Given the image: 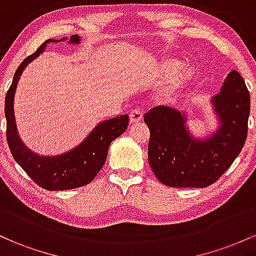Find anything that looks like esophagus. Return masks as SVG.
<instances>
[{
  "mask_svg": "<svg viewBox=\"0 0 256 256\" xmlns=\"http://www.w3.org/2000/svg\"><path fill=\"white\" fill-rule=\"evenodd\" d=\"M142 108H134L133 111H130L129 114V120H130V123H138L140 120H142Z\"/></svg>",
  "mask_w": 256,
  "mask_h": 256,
  "instance_id": "esophagus-1",
  "label": "esophagus"
}]
</instances>
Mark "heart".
Listing matches in <instances>:
<instances>
[{
    "instance_id": "obj_1",
    "label": "heart",
    "mask_w": 256,
    "mask_h": 256,
    "mask_svg": "<svg viewBox=\"0 0 256 256\" xmlns=\"http://www.w3.org/2000/svg\"><path fill=\"white\" fill-rule=\"evenodd\" d=\"M174 66V62H166L164 64L163 70L168 71L169 68ZM192 70L188 65L186 64H178L175 68L169 74L168 80H166L164 84V90L166 93H174V92L182 90L184 86L186 84L191 80Z\"/></svg>"
}]
</instances>
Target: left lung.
<instances>
[{
	"label": "left lung",
	"mask_w": 256,
	"mask_h": 256,
	"mask_svg": "<svg viewBox=\"0 0 256 256\" xmlns=\"http://www.w3.org/2000/svg\"><path fill=\"white\" fill-rule=\"evenodd\" d=\"M220 127L206 139H196L186 114L169 106L152 108L144 116L150 129L148 163L160 182L170 188H206L225 173L242 151L248 133L250 96L236 70L228 74L212 99Z\"/></svg>",
	"instance_id": "left-lung-1"
}]
</instances>
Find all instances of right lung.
<instances>
[{
  "label": "right lung",
  "mask_w": 256,
  "mask_h": 256,
  "mask_svg": "<svg viewBox=\"0 0 256 256\" xmlns=\"http://www.w3.org/2000/svg\"><path fill=\"white\" fill-rule=\"evenodd\" d=\"M62 41H66V37L60 40H47L35 53L24 59L14 74L12 86L6 96L4 105L7 142L12 156L37 185L48 191L71 190L93 182L105 164L110 144L124 133L129 122L128 114L102 120L78 146L58 156H40L24 145L19 138L14 117V94L19 78L28 62L36 59L46 50L47 43ZM80 41V36L74 35L68 42L78 44Z\"/></svg>",
  "instance_id": "obj_1"
}]
</instances>
